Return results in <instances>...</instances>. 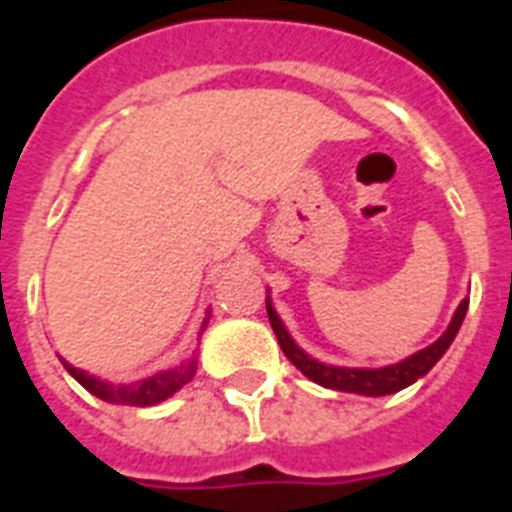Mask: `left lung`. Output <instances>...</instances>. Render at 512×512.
Here are the masks:
<instances>
[{
    "mask_svg": "<svg viewBox=\"0 0 512 512\" xmlns=\"http://www.w3.org/2000/svg\"><path fill=\"white\" fill-rule=\"evenodd\" d=\"M468 297L462 300L460 308L454 311L452 324L446 327V332L438 337L433 345L422 348L420 353L398 361V364L382 366V369H350V366H332L324 364V361H316L313 356H308L300 345H297L292 337H289L287 327L281 324L279 313L273 311L271 297L265 300V308H268V321H271L273 332L279 337V345L284 350V356L292 361V364L300 369V372L308 377V380L319 382L324 388L342 390V393H361V396H388V393H398V390L409 388L412 382H417L420 377L436 366V361L444 356L452 340L460 332L462 321H465V313H468Z\"/></svg>",
    "mask_w": 512,
    "mask_h": 512,
    "instance_id": "1",
    "label": "left lung"
}]
</instances>
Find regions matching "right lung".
Instances as JSON below:
<instances>
[{
	"mask_svg": "<svg viewBox=\"0 0 512 512\" xmlns=\"http://www.w3.org/2000/svg\"><path fill=\"white\" fill-rule=\"evenodd\" d=\"M207 324V321H204ZM63 361V358H60ZM66 366V372L74 377L82 388H87L92 396L103 398L108 404H124V406H154L162 404L172 393L183 388L185 382L193 380V374H196V358L191 361H185V364L175 366V369H167V372H159L154 377H146V380L130 382V385H111L106 380H98V377H92L84 369H76L68 361H63Z\"/></svg>",
	"mask_w": 512,
	"mask_h": 512,
	"instance_id": "obj_1",
	"label": "right lung"
}]
</instances>
